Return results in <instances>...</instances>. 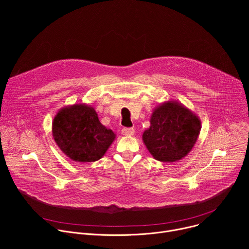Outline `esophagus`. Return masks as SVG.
Returning a JSON list of instances; mask_svg holds the SVG:
<instances>
[{
    "instance_id": "esophagus-1",
    "label": "esophagus",
    "mask_w": 249,
    "mask_h": 249,
    "mask_svg": "<svg viewBox=\"0 0 249 249\" xmlns=\"http://www.w3.org/2000/svg\"><path fill=\"white\" fill-rule=\"evenodd\" d=\"M135 133V130L133 128H123L122 129V134L124 136H133Z\"/></svg>"
}]
</instances>
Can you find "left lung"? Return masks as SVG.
Wrapping results in <instances>:
<instances>
[{"label": "left lung", "instance_id": "1", "mask_svg": "<svg viewBox=\"0 0 249 249\" xmlns=\"http://www.w3.org/2000/svg\"><path fill=\"white\" fill-rule=\"evenodd\" d=\"M150 123L142 139L153 158L162 162H174L186 157L201 131L199 116L174 100L158 105Z\"/></svg>", "mask_w": 249, "mask_h": 249}]
</instances>
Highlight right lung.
Wrapping results in <instances>:
<instances>
[{"mask_svg": "<svg viewBox=\"0 0 249 249\" xmlns=\"http://www.w3.org/2000/svg\"><path fill=\"white\" fill-rule=\"evenodd\" d=\"M52 136L60 150L78 162L100 160L116 138L112 130L100 123L92 106L86 103L61 108L52 122Z\"/></svg>", "mask_w": 249, "mask_h": 249, "instance_id": "add662e5", "label": "right lung"}]
</instances>
